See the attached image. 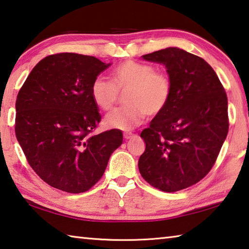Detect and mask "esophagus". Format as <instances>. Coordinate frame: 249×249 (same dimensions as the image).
Returning a JSON list of instances; mask_svg holds the SVG:
<instances>
[{"mask_svg": "<svg viewBox=\"0 0 249 249\" xmlns=\"http://www.w3.org/2000/svg\"><path fill=\"white\" fill-rule=\"evenodd\" d=\"M136 136V134H134L133 132H130V131H125V132H124V138L125 140H128V139H131L132 137H134Z\"/></svg>", "mask_w": 249, "mask_h": 249, "instance_id": "34e87169", "label": "esophagus"}]
</instances>
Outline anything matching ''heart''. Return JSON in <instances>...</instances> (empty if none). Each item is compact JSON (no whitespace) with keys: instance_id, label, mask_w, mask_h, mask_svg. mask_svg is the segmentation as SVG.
I'll use <instances>...</instances> for the list:
<instances>
[{"instance_id":"heart-1","label":"heart","mask_w":249,"mask_h":249,"mask_svg":"<svg viewBox=\"0 0 249 249\" xmlns=\"http://www.w3.org/2000/svg\"><path fill=\"white\" fill-rule=\"evenodd\" d=\"M124 91L127 105L106 116L105 122L110 128L129 130L140 124L146 115H160L170 104L173 86L166 72L136 60L117 65L110 72V81L97 77L90 86L93 103L105 111L115 107Z\"/></svg>"}]
</instances>
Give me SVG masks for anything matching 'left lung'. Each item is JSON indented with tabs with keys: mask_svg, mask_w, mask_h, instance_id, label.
<instances>
[{
	"mask_svg": "<svg viewBox=\"0 0 249 249\" xmlns=\"http://www.w3.org/2000/svg\"><path fill=\"white\" fill-rule=\"evenodd\" d=\"M162 63L172 81L168 107L141 132L145 150L139 159L142 178L163 192H177L206 177L228 132L227 96L204 59L169 47L142 56Z\"/></svg>",
	"mask_w": 249,
	"mask_h": 249,
	"instance_id": "8db88e82",
	"label": "left lung"
}]
</instances>
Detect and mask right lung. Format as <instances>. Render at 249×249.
I'll return each instance as SVG.
<instances>
[{
	"mask_svg": "<svg viewBox=\"0 0 249 249\" xmlns=\"http://www.w3.org/2000/svg\"><path fill=\"white\" fill-rule=\"evenodd\" d=\"M109 66L93 56L50 55L19 89L16 138L31 168L55 189L74 194L90 190L122 143L118 129L93 134L101 116L90 86Z\"/></svg>",
	"mask_w": 249,
	"mask_h": 249,
	"instance_id": "right-lung-1",
	"label": "right lung"
}]
</instances>
